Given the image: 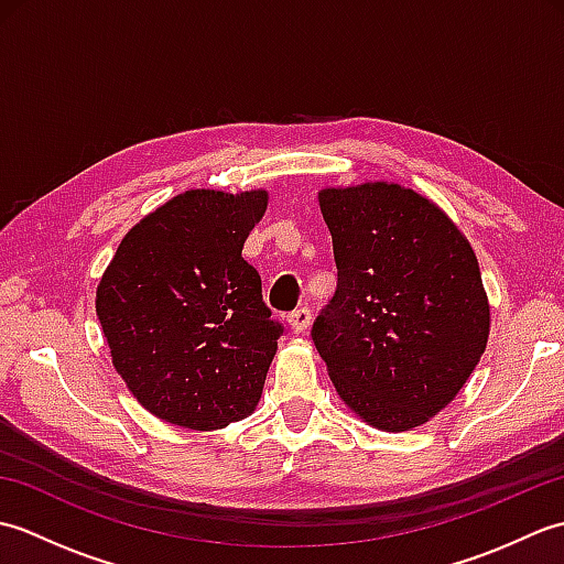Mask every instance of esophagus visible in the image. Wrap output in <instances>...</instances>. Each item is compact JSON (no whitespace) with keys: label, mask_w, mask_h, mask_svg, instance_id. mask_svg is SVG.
<instances>
[{"label":"esophagus","mask_w":564,"mask_h":564,"mask_svg":"<svg viewBox=\"0 0 564 564\" xmlns=\"http://www.w3.org/2000/svg\"><path fill=\"white\" fill-rule=\"evenodd\" d=\"M289 322H291V329L295 334H301V332H305L310 327V322H313V315H310L307 307H297V310H293V313L289 315Z\"/></svg>","instance_id":"obj_1"}]
</instances>
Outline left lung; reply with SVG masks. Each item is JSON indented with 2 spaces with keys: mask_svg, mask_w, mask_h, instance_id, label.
Segmentation results:
<instances>
[{
  "mask_svg": "<svg viewBox=\"0 0 564 564\" xmlns=\"http://www.w3.org/2000/svg\"><path fill=\"white\" fill-rule=\"evenodd\" d=\"M337 293L313 339L337 394L368 426L426 424L470 378L489 339V301L467 237L434 200L394 182L317 194Z\"/></svg>",
  "mask_w": 564,
  "mask_h": 564,
  "instance_id": "left-lung-1",
  "label": "left lung"
}]
</instances>
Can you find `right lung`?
Returning <instances> with one entry per match:
<instances>
[{"mask_svg":"<svg viewBox=\"0 0 564 564\" xmlns=\"http://www.w3.org/2000/svg\"><path fill=\"white\" fill-rule=\"evenodd\" d=\"M269 191L188 188L121 239L97 285L116 373L162 422L215 431L257 410L283 327L242 259Z\"/></svg>","mask_w":564,"mask_h":564,"instance_id":"1","label":"right lung"}]
</instances>
